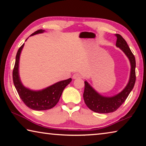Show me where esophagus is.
Listing matches in <instances>:
<instances>
[{"label": "esophagus", "mask_w": 146, "mask_h": 146, "mask_svg": "<svg viewBox=\"0 0 146 146\" xmlns=\"http://www.w3.org/2000/svg\"><path fill=\"white\" fill-rule=\"evenodd\" d=\"M82 78V75H81L80 73H76L73 75V79H78V78Z\"/></svg>", "instance_id": "esophagus-1"}]
</instances>
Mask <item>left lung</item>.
Returning <instances> with one entry per match:
<instances>
[{"instance_id":"8db88e82","label":"left lung","mask_w":146,"mask_h":146,"mask_svg":"<svg viewBox=\"0 0 146 146\" xmlns=\"http://www.w3.org/2000/svg\"><path fill=\"white\" fill-rule=\"evenodd\" d=\"M115 36L117 38L116 46L125 53L130 62L131 71L129 82L125 88L119 93L112 97H105L98 93L87 81H85L84 91L83 94L84 100L86 106L96 113H109L115 111L126 100L134 87L136 81L135 56L122 36L119 34H115Z\"/></svg>"}]
</instances>
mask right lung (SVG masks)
Wrapping results in <instances>:
<instances>
[{"label": "right lung", "instance_id": "add662e5", "mask_svg": "<svg viewBox=\"0 0 146 146\" xmlns=\"http://www.w3.org/2000/svg\"><path fill=\"white\" fill-rule=\"evenodd\" d=\"M44 32H45L44 29H39L32 33L30 36L42 33ZM24 46V44L19 49L16 55L13 71V80L15 87L20 98L28 108L36 111L49 110L58 103L64 88L71 82L72 79L70 78L60 81L41 90L35 91L26 88L22 83L19 76L20 56Z\"/></svg>", "mask_w": 146, "mask_h": 146}]
</instances>
